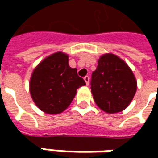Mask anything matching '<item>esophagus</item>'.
Here are the masks:
<instances>
[{
	"label": "esophagus",
	"instance_id": "1",
	"mask_svg": "<svg viewBox=\"0 0 158 158\" xmlns=\"http://www.w3.org/2000/svg\"><path fill=\"white\" fill-rule=\"evenodd\" d=\"M83 79H84V81H85V82H86V84L89 85V76H84V77H83Z\"/></svg>",
	"mask_w": 158,
	"mask_h": 158
}]
</instances>
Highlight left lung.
Returning <instances> with one entry per match:
<instances>
[{"label":"left lung","instance_id":"left-lung-1","mask_svg":"<svg viewBox=\"0 0 158 158\" xmlns=\"http://www.w3.org/2000/svg\"><path fill=\"white\" fill-rule=\"evenodd\" d=\"M91 93L97 106L107 113H116L129 106L137 82L127 64L112 53L102 55L92 72Z\"/></svg>","mask_w":158,"mask_h":158}]
</instances>
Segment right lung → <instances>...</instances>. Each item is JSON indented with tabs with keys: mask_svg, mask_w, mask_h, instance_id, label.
Wrapping results in <instances>:
<instances>
[{
	"mask_svg": "<svg viewBox=\"0 0 158 158\" xmlns=\"http://www.w3.org/2000/svg\"><path fill=\"white\" fill-rule=\"evenodd\" d=\"M86 85L69 65V56L58 52L46 57L33 70L30 92L36 106L48 114L65 111L74 99L76 89Z\"/></svg>",
	"mask_w": 158,
	"mask_h": 158,
	"instance_id": "right-lung-1",
	"label": "right lung"
}]
</instances>
